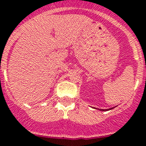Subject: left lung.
Segmentation results:
<instances>
[{"label": "left lung", "mask_w": 146, "mask_h": 146, "mask_svg": "<svg viewBox=\"0 0 146 146\" xmlns=\"http://www.w3.org/2000/svg\"><path fill=\"white\" fill-rule=\"evenodd\" d=\"M112 109H113V108H112ZM110 110H111V109H110ZM103 110V111H106V110Z\"/></svg>", "instance_id": "left-lung-1"}]
</instances>
